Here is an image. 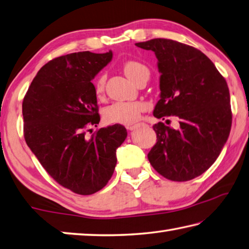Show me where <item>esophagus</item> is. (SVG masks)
<instances>
[{
  "instance_id": "1",
  "label": "esophagus",
  "mask_w": 249,
  "mask_h": 249,
  "mask_svg": "<svg viewBox=\"0 0 249 249\" xmlns=\"http://www.w3.org/2000/svg\"><path fill=\"white\" fill-rule=\"evenodd\" d=\"M139 127V124H134V125H128L127 129L130 130V131H133V130H136Z\"/></svg>"
}]
</instances>
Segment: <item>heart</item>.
Here are the masks:
<instances>
[{
	"mask_svg": "<svg viewBox=\"0 0 249 249\" xmlns=\"http://www.w3.org/2000/svg\"><path fill=\"white\" fill-rule=\"evenodd\" d=\"M124 72L130 81L137 83L142 77L149 78V69L144 64L138 61H128L124 65ZM105 77L104 74L96 78L94 82L95 94L100 96L104 91L105 87ZM145 110V105L141 102H117L104 110V119L109 124H120L130 125L136 124L140 119L141 113Z\"/></svg>",
	"mask_w": 249,
	"mask_h": 249,
	"instance_id": "b5f03b06",
	"label": "heart"
}]
</instances>
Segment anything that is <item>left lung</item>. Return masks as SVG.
Returning a JSON list of instances; mask_svg holds the SVG:
<instances>
[{
	"label": "left lung",
	"instance_id": "obj_1",
	"mask_svg": "<svg viewBox=\"0 0 249 249\" xmlns=\"http://www.w3.org/2000/svg\"><path fill=\"white\" fill-rule=\"evenodd\" d=\"M136 46L152 50L159 61L160 98L154 117L178 119L177 129L163 122L153 125L158 142L147 159L169 180L194 179L215 162L230 136L232 111L225 78L206 54L185 43L156 38Z\"/></svg>",
	"mask_w": 249,
	"mask_h": 249
}]
</instances>
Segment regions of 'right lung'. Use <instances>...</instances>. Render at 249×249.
I'll return each instance as SVG.
<instances>
[{"instance_id": "right-lung-1", "label": "right lung", "mask_w": 249, "mask_h": 249, "mask_svg": "<svg viewBox=\"0 0 249 249\" xmlns=\"http://www.w3.org/2000/svg\"><path fill=\"white\" fill-rule=\"evenodd\" d=\"M111 59V51H82L51 60L39 70L23 100L29 149L58 184L78 195H93L107 185L116 151L127 138L121 124L85 137V129L100 120L91 80Z\"/></svg>"}]
</instances>
